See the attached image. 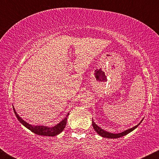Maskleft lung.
<instances>
[{
	"mask_svg": "<svg viewBox=\"0 0 159 159\" xmlns=\"http://www.w3.org/2000/svg\"><path fill=\"white\" fill-rule=\"evenodd\" d=\"M142 120H143V119H142L140 123H139L138 125L134 126V127H133L132 128H130V129H128V130H126L125 131L122 132V133H109V132L108 131H106L103 130V129H102L100 127H99V126L96 124V123L93 121V127L94 128V130H95L97 133H98V134H99V135L103 137V138H121V137L123 136H125L126 135V134H128V133H130V132H132L133 130H134V129L137 128V127H138V125L140 124V123H142Z\"/></svg>",
	"mask_w": 159,
	"mask_h": 159,
	"instance_id": "left-lung-1",
	"label": "left lung"
}]
</instances>
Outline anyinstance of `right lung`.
Wrapping results in <instances>:
<instances>
[{
  "instance_id": "right-lung-1",
  "label": "right lung",
  "mask_w": 159,
  "mask_h": 159,
  "mask_svg": "<svg viewBox=\"0 0 159 159\" xmlns=\"http://www.w3.org/2000/svg\"><path fill=\"white\" fill-rule=\"evenodd\" d=\"M13 109H14V112L16 115V117L17 118L21 124L24 126H25L26 128H28L29 130H30L31 132H33L34 133L39 134V135H43V136H56L57 134H60V133L62 132V130L64 129L66 124L67 121V118L69 116V113L67 114L66 117L64 118V119L60 121L53 127H48V126H44V125H32L31 124H29L27 122H26L25 120H24L22 118H21L20 116H19L17 112H16L15 109L14 107H13Z\"/></svg>"
}]
</instances>
